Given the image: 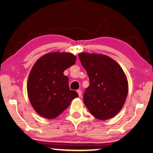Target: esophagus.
<instances>
[{"mask_svg":"<svg viewBox=\"0 0 153 153\" xmlns=\"http://www.w3.org/2000/svg\"><path fill=\"white\" fill-rule=\"evenodd\" d=\"M77 93H78V94H79V97H81V94H82V92H81V90H77Z\"/></svg>","mask_w":153,"mask_h":153,"instance_id":"34e87169","label":"esophagus"}]
</instances>
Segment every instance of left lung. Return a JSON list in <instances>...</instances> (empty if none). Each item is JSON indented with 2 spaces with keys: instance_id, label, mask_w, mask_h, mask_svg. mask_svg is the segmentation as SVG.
<instances>
[{
  "instance_id": "obj_1",
  "label": "left lung",
  "mask_w": 153,
  "mask_h": 153,
  "mask_svg": "<svg viewBox=\"0 0 153 153\" xmlns=\"http://www.w3.org/2000/svg\"><path fill=\"white\" fill-rule=\"evenodd\" d=\"M79 59L89 77L83 102L100 120L112 118L122 108L128 94L126 76L120 65L105 55L81 53Z\"/></svg>"
}]
</instances>
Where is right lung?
I'll return each mask as SVG.
<instances>
[{
	"mask_svg": "<svg viewBox=\"0 0 153 153\" xmlns=\"http://www.w3.org/2000/svg\"><path fill=\"white\" fill-rule=\"evenodd\" d=\"M70 53L53 52L41 57L33 66L27 81V93L32 107L41 117L52 119L63 112L79 95L70 90L63 72L75 63Z\"/></svg>",
	"mask_w": 153,
	"mask_h": 153,
	"instance_id": "right-lung-1",
	"label": "right lung"
}]
</instances>
